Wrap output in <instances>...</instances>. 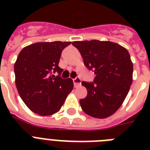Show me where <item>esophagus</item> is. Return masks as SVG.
<instances>
[{"label": "esophagus", "instance_id": "obj_1", "mask_svg": "<svg viewBox=\"0 0 150 150\" xmlns=\"http://www.w3.org/2000/svg\"><path fill=\"white\" fill-rule=\"evenodd\" d=\"M73 82H74V86L75 87H79L81 86V79L79 77H76L75 79H73Z\"/></svg>", "mask_w": 150, "mask_h": 150}]
</instances>
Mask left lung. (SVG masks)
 Returning a JSON list of instances; mask_svg holds the SVG:
<instances>
[{
  "instance_id": "8db88e82",
  "label": "left lung",
  "mask_w": 150,
  "mask_h": 150,
  "mask_svg": "<svg viewBox=\"0 0 150 150\" xmlns=\"http://www.w3.org/2000/svg\"><path fill=\"white\" fill-rule=\"evenodd\" d=\"M84 64L96 74L93 82H82L87 96L81 99L83 111L96 118H106L119 109L132 83L133 64L125 48L110 41H75Z\"/></svg>"
}]
</instances>
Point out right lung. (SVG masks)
Wrapping results in <instances>:
<instances>
[{"mask_svg":"<svg viewBox=\"0 0 150 150\" xmlns=\"http://www.w3.org/2000/svg\"><path fill=\"white\" fill-rule=\"evenodd\" d=\"M70 44L61 41L33 43L18 56L14 67L18 92L27 107L39 115L58 111L73 89L72 79H62L63 69L58 66L62 50Z\"/></svg>","mask_w":150,"mask_h":150,"instance_id":"add662e5","label":"right lung"}]
</instances>
